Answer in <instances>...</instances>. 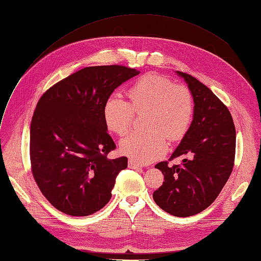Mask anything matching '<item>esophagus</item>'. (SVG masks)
Wrapping results in <instances>:
<instances>
[{"instance_id":"esophagus-1","label":"esophagus","mask_w":261,"mask_h":261,"mask_svg":"<svg viewBox=\"0 0 261 261\" xmlns=\"http://www.w3.org/2000/svg\"><path fill=\"white\" fill-rule=\"evenodd\" d=\"M128 167H129V168H134V169H138V168L141 167V165L138 164V163H136V162H134V161L129 160V161H128Z\"/></svg>"}]
</instances>
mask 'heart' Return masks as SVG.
Wrapping results in <instances>:
<instances>
[{
	"mask_svg": "<svg viewBox=\"0 0 261 261\" xmlns=\"http://www.w3.org/2000/svg\"><path fill=\"white\" fill-rule=\"evenodd\" d=\"M129 101L112 97L103 106L107 128L124 136L133 124L134 112L147 113V133H132L120 142L124 155L138 163H151L167 150V138L181 139L192 122L194 102L190 89L156 74L139 79L127 92Z\"/></svg>",
	"mask_w": 261,
	"mask_h": 261,
	"instance_id": "obj_1",
	"label": "heart"
}]
</instances>
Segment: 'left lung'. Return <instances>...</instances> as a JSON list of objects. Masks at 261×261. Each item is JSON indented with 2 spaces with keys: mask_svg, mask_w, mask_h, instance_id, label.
<instances>
[{
  "mask_svg": "<svg viewBox=\"0 0 261 261\" xmlns=\"http://www.w3.org/2000/svg\"><path fill=\"white\" fill-rule=\"evenodd\" d=\"M176 73L192 94L193 120L169 159L186 156L182 164L155 165L164 181L153 200L170 215L189 217L207 208L228 181L234 164L236 127L228 108L207 86L190 74Z\"/></svg>",
  "mask_w": 261,
  "mask_h": 261,
  "instance_id": "1",
  "label": "left lung"
}]
</instances>
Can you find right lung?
<instances>
[{
	"instance_id": "obj_1",
	"label": "right lung",
	"mask_w": 261,
	"mask_h": 261,
	"mask_svg": "<svg viewBox=\"0 0 261 261\" xmlns=\"http://www.w3.org/2000/svg\"><path fill=\"white\" fill-rule=\"evenodd\" d=\"M123 66L87 67L43 94L30 127L32 174L58 211L88 216L110 201L127 158L108 159L115 149L102 110L115 88L138 75Z\"/></svg>"
}]
</instances>
